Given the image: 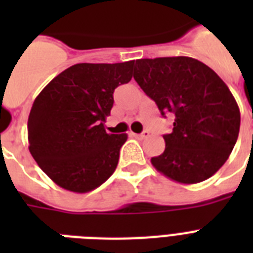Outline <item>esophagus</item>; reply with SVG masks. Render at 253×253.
Returning a JSON list of instances; mask_svg holds the SVG:
<instances>
[{
  "label": "esophagus",
  "instance_id": "obj_1",
  "mask_svg": "<svg viewBox=\"0 0 253 253\" xmlns=\"http://www.w3.org/2000/svg\"><path fill=\"white\" fill-rule=\"evenodd\" d=\"M132 135H134L135 138H138V139H146V138H148V136H150V131L144 130L142 134H132Z\"/></svg>",
  "mask_w": 253,
  "mask_h": 253
}]
</instances>
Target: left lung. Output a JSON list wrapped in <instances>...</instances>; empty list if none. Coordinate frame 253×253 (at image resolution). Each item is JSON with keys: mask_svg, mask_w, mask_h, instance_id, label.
<instances>
[{"mask_svg": "<svg viewBox=\"0 0 253 253\" xmlns=\"http://www.w3.org/2000/svg\"><path fill=\"white\" fill-rule=\"evenodd\" d=\"M134 79L162 115L172 114L166 150L151 159L159 172L180 184L208 180L223 166L239 135L240 111L223 80L188 56L139 59Z\"/></svg>", "mask_w": 253, "mask_h": 253, "instance_id": "obj_1", "label": "left lung"}]
</instances>
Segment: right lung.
<instances>
[{
	"label": "right lung",
	"mask_w": 253,
	"mask_h": 253,
	"mask_svg": "<svg viewBox=\"0 0 253 253\" xmlns=\"http://www.w3.org/2000/svg\"><path fill=\"white\" fill-rule=\"evenodd\" d=\"M132 67L134 60L75 64L34 101L27 122L29 150L60 188L90 192L114 173L127 134H107L103 123L115 87L132 79Z\"/></svg>",
	"instance_id": "1"
}]
</instances>
